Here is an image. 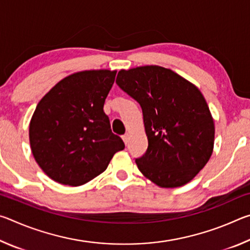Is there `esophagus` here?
<instances>
[{
  "mask_svg": "<svg viewBox=\"0 0 250 250\" xmlns=\"http://www.w3.org/2000/svg\"><path fill=\"white\" fill-rule=\"evenodd\" d=\"M122 140H124L125 145L126 146V143H128V140H129V135H128V134H125V135H122Z\"/></svg>",
  "mask_w": 250,
  "mask_h": 250,
  "instance_id": "obj_1",
  "label": "esophagus"
}]
</instances>
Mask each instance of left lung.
<instances>
[{
    "instance_id": "1",
    "label": "left lung",
    "mask_w": 250,
    "mask_h": 250,
    "mask_svg": "<svg viewBox=\"0 0 250 250\" xmlns=\"http://www.w3.org/2000/svg\"><path fill=\"white\" fill-rule=\"evenodd\" d=\"M116 83L142 109L149 145L135 159L139 170L161 188L188 183L214 147V121L201 91L160 66L120 70Z\"/></svg>"
}]
</instances>
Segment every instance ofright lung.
<instances>
[{"mask_svg":"<svg viewBox=\"0 0 250 250\" xmlns=\"http://www.w3.org/2000/svg\"><path fill=\"white\" fill-rule=\"evenodd\" d=\"M117 71L86 70L61 80L37 104L29 143L37 164L64 185L87 183L125 149L104 112Z\"/></svg>","mask_w":250,"mask_h":250,"instance_id":"1","label":"right lung"}]
</instances>
